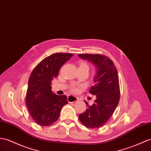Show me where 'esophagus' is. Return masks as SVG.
Segmentation results:
<instances>
[{"label": "esophagus", "instance_id": "1", "mask_svg": "<svg viewBox=\"0 0 151 151\" xmlns=\"http://www.w3.org/2000/svg\"><path fill=\"white\" fill-rule=\"evenodd\" d=\"M68 100L69 103H75L78 100V99L75 96L69 95L68 96Z\"/></svg>", "mask_w": 151, "mask_h": 151}]
</instances>
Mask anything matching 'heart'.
Instances as JSON below:
<instances>
[{
  "mask_svg": "<svg viewBox=\"0 0 151 151\" xmlns=\"http://www.w3.org/2000/svg\"><path fill=\"white\" fill-rule=\"evenodd\" d=\"M80 68H88V65H87L85 62H80V65H79ZM73 90H75L74 89H73Z\"/></svg>",
  "mask_w": 151,
  "mask_h": 151,
  "instance_id": "b5f03b06",
  "label": "heart"
}]
</instances>
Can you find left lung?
<instances>
[{
    "label": "left lung",
    "mask_w": 151,
    "mask_h": 151,
    "mask_svg": "<svg viewBox=\"0 0 151 151\" xmlns=\"http://www.w3.org/2000/svg\"><path fill=\"white\" fill-rule=\"evenodd\" d=\"M80 58L91 62L96 73L94 77V85L89 92L96 96V100L87 109L79 114L81 123L89 128H99L109 120L120 100V84L117 69L113 62L101 55L80 54Z\"/></svg>",
    "instance_id": "1"
}]
</instances>
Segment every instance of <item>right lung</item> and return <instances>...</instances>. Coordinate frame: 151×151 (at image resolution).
Listing matches in <instances>:
<instances>
[{"mask_svg":"<svg viewBox=\"0 0 151 151\" xmlns=\"http://www.w3.org/2000/svg\"><path fill=\"white\" fill-rule=\"evenodd\" d=\"M73 54H52L43 59L32 71L28 82L26 103L33 120L41 126L57 121L60 111L68 104L65 95H57L51 91V81Z\"/></svg>","mask_w":151,"mask_h":151,"instance_id":"right-lung-1","label":"right lung"}]
</instances>
